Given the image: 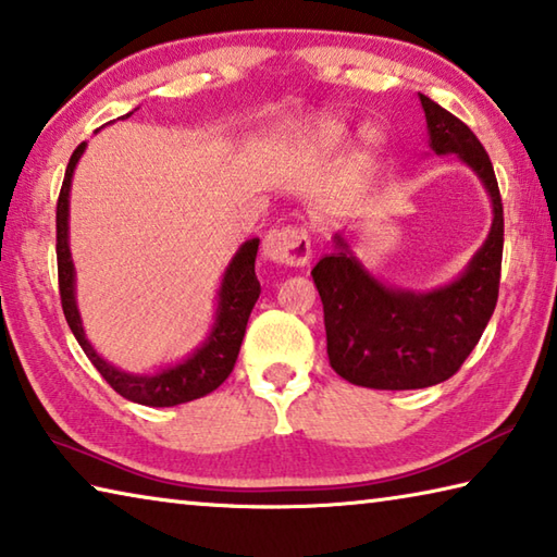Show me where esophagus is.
Returning a JSON list of instances; mask_svg holds the SVG:
<instances>
[{"mask_svg": "<svg viewBox=\"0 0 557 557\" xmlns=\"http://www.w3.org/2000/svg\"><path fill=\"white\" fill-rule=\"evenodd\" d=\"M262 252L268 260L280 262V265L301 268L311 258V238L307 228L301 226L270 228L268 236L262 238Z\"/></svg>", "mask_w": 557, "mask_h": 557, "instance_id": "obj_1", "label": "esophagus"}]
</instances>
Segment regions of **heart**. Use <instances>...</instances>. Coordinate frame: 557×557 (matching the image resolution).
I'll return each instance as SVG.
<instances>
[{"label":"heart","mask_w":557,"mask_h":557,"mask_svg":"<svg viewBox=\"0 0 557 557\" xmlns=\"http://www.w3.org/2000/svg\"><path fill=\"white\" fill-rule=\"evenodd\" d=\"M343 138H346V126L336 124V121H329V124H321L319 131H317V140H319V146H323V148L338 146Z\"/></svg>","instance_id":"heart-1"}]
</instances>
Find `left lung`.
<instances>
[{
    "instance_id": "1",
    "label": "left lung",
    "mask_w": 557,
    "mask_h": 557,
    "mask_svg": "<svg viewBox=\"0 0 557 557\" xmlns=\"http://www.w3.org/2000/svg\"><path fill=\"white\" fill-rule=\"evenodd\" d=\"M433 153H455L474 170L492 199V228L468 268L450 285L409 292L382 285L333 236V250L311 270L326 323L331 368L370 389H421L446 382L478 346L497 307L504 209L492 160L458 116L419 95Z\"/></svg>"
}]
</instances>
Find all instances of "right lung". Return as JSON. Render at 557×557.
<instances>
[{
  "label": "right lung",
  "instance_id": "right-lung-1",
  "mask_svg": "<svg viewBox=\"0 0 557 557\" xmlns=\"http://www.w3.org/2000/svg\"><path fill=\"white\" fill-rule=\"evenodd\" d=\"M136 111V109H134ZM134 111H128L121 119H128ZM87 144H79L75 153L70 156V163L65 170L63 187H60L58 197V211H55V256H58V287H60V305L67 319L70 331L75 333L79 346H83L85 356L92 360V366L99 370V375L111 384V389L119 392L121 397L128 401L144 404V407H177L191 399L205 397V394L214 392L221 382H224L231 370L236 366L240 343L246 336L248 317L256 301L260 297V282L256 277V256H258V238L246 240L238 248L234 260L228 262L221 280L219 289V307H216V321L211 326L207 341L185 358L177 366L168 368L156 375H134V372H124L107 362L99 352L89 346L85 336L83 319H79L77 301H75V265L70 258V244H67V216H70V182L79 156L85 153Z\"/></svg>",
  "mask_w": 557,
  "mask_h": 557
}]
</instances>
